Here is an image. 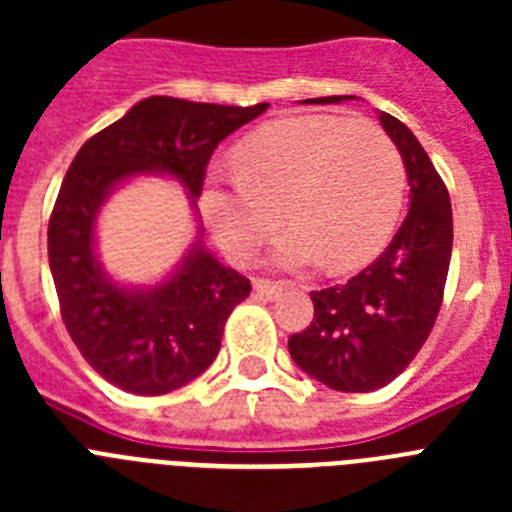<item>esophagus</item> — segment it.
Returning a JSON list of instances; mask_svg holds the SVG:
<instances>
[{
  "mask_svg": "<svg viewBox=\"0 0 512 512\" xmlns=\"http://www.w3.org/2000/svg\"><path fill=\"white\" fill-rule=\"evenodd\" d=\"M253 292L259 297H266V300H274V297H279L284 292L282 284H274V282H266V279H256L253 282Z\"/></svg>",
  "mask_w": 512,
  "mask_h": 512,
  "instance_id": "1",
  "label": "esophagus"
}]
</instances>
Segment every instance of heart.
Returning <instances> with one entry per match:
<instances>
[{"instance_id":"heart-1","label":"heart","mask_w":512,"mask_h":512,"mask_svg":"<svg viewBox=\"0 0 512 512\" xmlns=\"http://www.w3.org/2000/svg\"><path fill=\"white\" fill-rule=\"evenodd\" d=\"M238 176L202 194L207 225L228 256L251 259L279 225L271 251L279 269L323 264L333 274L361 269L397 225L405 161L372 120L292 115L264 122L235 151Z\"/></svg>"}]
</instances>
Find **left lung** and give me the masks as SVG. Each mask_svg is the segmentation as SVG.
I'll list each match as a JSON object with an SVG mask.
<instances>
[{
    "label": "left lung",
    "mask_w": 512,
    "mask_h": 512,
    "mask_svg": "<svg viewBox=\"0 0 512 512\" xmlns=\"http://www.w3.org/2000/svg\"><path fill=\"white\" fill-rule=\"evenodd\" d=\"M354 97L305 99L338 104ZM400 148L410 184V212L377 261L346 284L310 292L315 315L289 338L302 372L338 392H372L390 384L418 356L438 318L449 274L454 220L449 189L397 117L379 112Z\"/></svg>",
    "instance_id": "obj_1"
}]
</instances>
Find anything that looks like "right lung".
I'll return each mask as SVG.
<instances>
[{
  "instance_id": "1",
  "label": "right lung",
  "mask_w": 512,
  "mask_h": 512,
  "mask_svg": "<svg viewBox=\"0 0 512 512\" xmlns=\"http://www.w3.org/2000/svg\"><path fill=\"white\" fill-rule=\"evenodd\" d=\"M269 104L187 102L148 97L84 143L63 176L48 223V261L61 318L94 372L133 395H166L215 361L228 315L251 282L202 246V228L174 274L153 287H122L94 251L97 215L120 184L166 174L192 207L212 151Z\"/></svg>"
}]
</instances>
